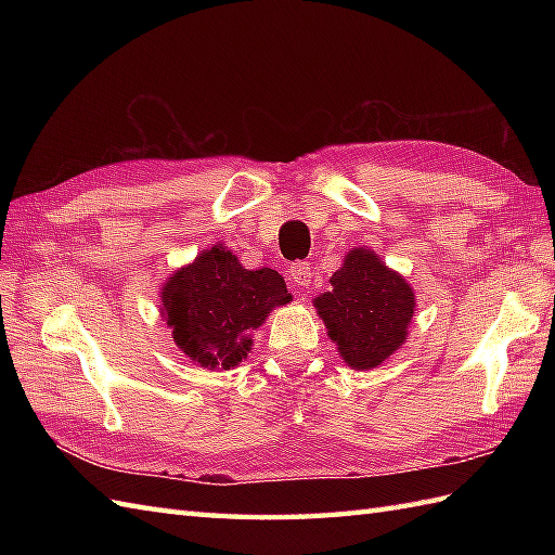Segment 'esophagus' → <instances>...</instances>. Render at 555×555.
I'll list each match as a JSON object with an SVG mask.
<instances>
[{"instance_id": "esophagus-1", "label": "esophagus", "mask_w": 555, "mask_h": 555, "mask_svg": "<svg viewBox=\"0 0 555 555\" xmlns=\"http://www.w3.org/2000/svg\"><path fill=\"white\" fill-rule=\"evenodd\" d=\"M288 274H291L293 284H296L298 288H305V286L312 284V271H310L308 262H293Z\"/></svg>"}]
</instances>
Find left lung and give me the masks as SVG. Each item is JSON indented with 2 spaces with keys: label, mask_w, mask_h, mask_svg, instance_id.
<instances>
[{
  "label": "left lung",
  "mask_w": 555,
  "mask_h": 555,
  "mask_svg": "<svg viewBox=\"0 0 555 555\" xmlns=\"http://www.w3.org/2000/svg\"><path fill=\"white\" fill-rule=\"evenodd\" d=\"M328 284L314 308L348 367L372 370L405 344L415 293L379 255L352 247Z\"/></svg>",
  "instance_id": "8db88e82"
}]
</instances>
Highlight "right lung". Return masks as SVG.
I'll return each instance as SVG.
<instances>
[{
  "instance_id": "add662e5",
  "label": "right lung",
  "mask_w": 555,
  "mask_h": 555,
  "mask_svg": "<svg viewBox=\"0 0 555 555\" xmlns=\"http://www.w3.org/2000/svg\"><path fill=\"white\" fill-rule=\"evenodd\" d=\"M291 302L276 269H245L227 245L199 253L162 286V317L173 344L205 370H233L269 312Z\"/></svg>"
}]
</instances>
